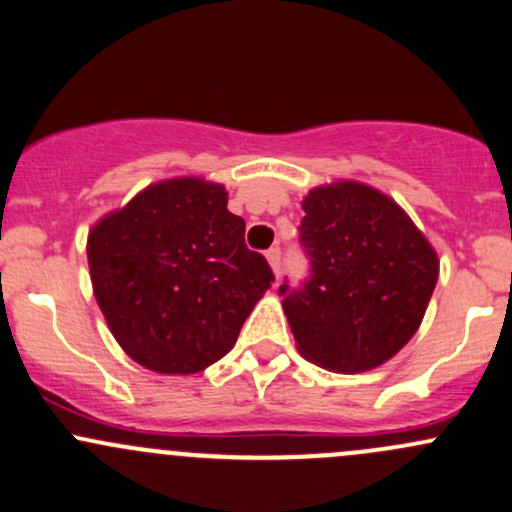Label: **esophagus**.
<instances>
[{"mask_svg": "<svg viewBox=\"0 0 512 512\" xmlns=\"http://www.w3.org/2000/svg\"><path fill=\"white\" fill-rule=\"evenodd\" d=\"M265 257H267V262H270V267H272V272H274V277L279 279V265H282V250H279V247H270V250L265 252Z\"/></svg>", "mask_w": 512, "mask_h": 512, "instance_id": "1", "label": "esophagus"}]
</instances>
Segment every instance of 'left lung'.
<instances>
[{
    "instance_id": "1",
    "label": "left lung",
    "mask_w": 512,
    "mask_h": 512,
    "mask_svg": "<svg viewBox=\"0 0 512 512\" xmlns=\"http://www.w3.org/2000/svg\"><path fill=\"white\" fill-rule=\"evenodd\" d=\"M301 208L309 282L279 289L299 353L331 373L378 368L422 324L439 279L437 250L402 206L360 181L311 188Z\"/></svg>"
}]
</instances>
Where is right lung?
<instances>
[{"label":"right lung","instance_id":"1","mask_svg":"<svg viewBox=\"0 0 512 512\" xmlns=\"http://www.w3.org/2000/svg\"><path fill=\"white\" fill-rule=\"evenodd\" d=\"M93 294L115 341L161 375L223 358L262 294L267 260L245 245V220L223 184L176 176L149 184L88 233Z\"/></svg>","mask_w":512,"mask_h":512}]
</instances>
